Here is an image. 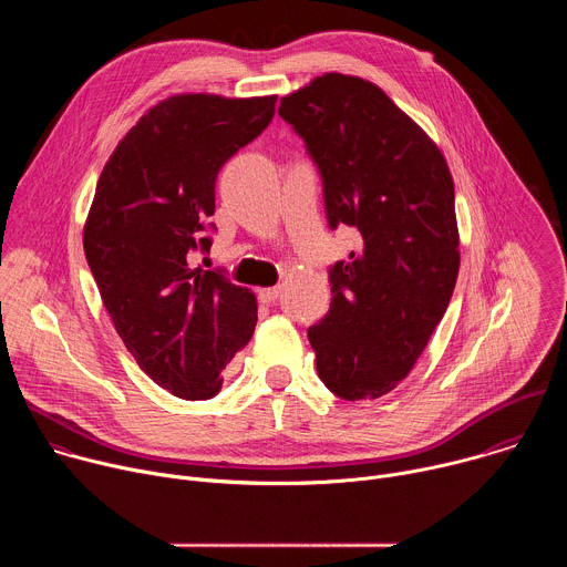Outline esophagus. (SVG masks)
I'll list each match as a JSON object with an SVG mask.
<instances>
[{
    "label": "esophagus",
    "instance_id": "obj_1",
    "mask_svg": "<svg viewBox=\"0 0 567 567\" xmlns=\"http://www.w3.org/2000/svg\"><path fill=\"white\" fill-rule=\"evenodd\" d=\"M280 293H282V287L276 285V287H265V289H260V291H258V298H260L262 302H276V300L280 298Z\"/></svg>",
    "mask_w": 567,
    "mask_h": 567
}]
</instances>
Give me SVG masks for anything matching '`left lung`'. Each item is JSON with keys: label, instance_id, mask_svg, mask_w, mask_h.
Wrapping results in <instances>:
<instances>
[{"label": "left lung", "instance_id": "obj_1", "mask_svg": "<svg viewBox=\"0 0 567 567\" xmlns=\"http://www.w3.org/2000/svg\"><path fill=\"white\" fill-rule=\"evenodd\" d=\"M322 177L332 228L361 251L330 269L332 305L307 337L316 370L348 401L379 399L409 377L455 289V190L437 143L370 80L316 75L280 99Z\"/></svg>", "mask_w": 567, "mask_h": 567}]
</instances>
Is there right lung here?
I'll return each mask as SVG.
<instances>
[{"label": "right lung", "instance_id": "add662e5", "mask_svg": "<svg viewBox=\"0 0 567 567\" xmlns=\"http://www.w3.org/2000/svg\"><path fill=\"white\" fill-rule=\"evenodd\" d=\"M276 96L175 94L150 107L101 173L83 245L114 328L138 368L179 399H210L254 337L256 293L190 269L226 161L274 118Z\"/></svg>", "mask_w": 567, "mask_h": 567}]
</instances>
